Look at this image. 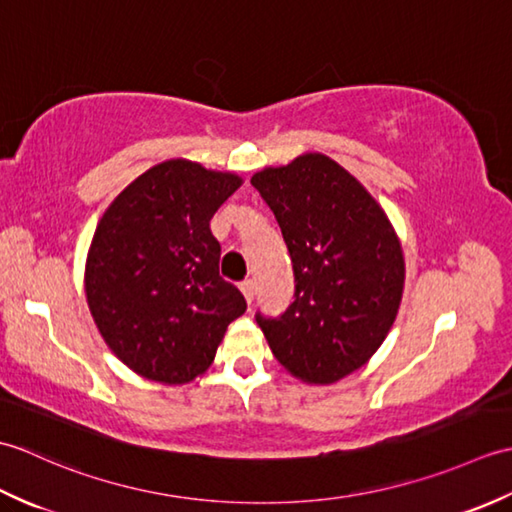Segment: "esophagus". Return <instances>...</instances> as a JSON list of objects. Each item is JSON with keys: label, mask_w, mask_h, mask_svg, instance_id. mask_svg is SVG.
Returning <instances> with one entry per match:
<instances>
[{"label": "esophagus", "mask_w": 512, "mask_h": 512, "mask_svg": "<svg viewBox=\"0 0 512 512\" xmlns=\"http://www.w3.org/2000/svg\"><path fill=\"white\" fill-rule=\"evenodd\" d=\"M239 290H242V295L246 297L248 303L253 301V297H255V284H253V279L242 281V284H239Z\"/></svg>", "instance_id": "obj_1"}]
</instances>
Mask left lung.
<instances>
[{"label": "left lung", "instance_id": "1", "mask_svg": "<svg viewBox=\"0 0 512 512\" xmlns=\"http://www.w3.org/2000/svg\"><path fill=\"white\" fill-rule=\"evenodd\" d=\"M250 184L275 213L295 270V301L255 319L277 361L310 385L363 367L383 345L405 288V257L380 204L339 162L303 154Z\"/></svg>", "mask_w": 512, "mask_h": 512}]
</instances>
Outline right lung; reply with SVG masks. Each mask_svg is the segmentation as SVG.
<instances>
[{"instance_id":"obj_1","label":"right lung","mask_w":512,"mask_h":512,"mask_svg":"<svg viewBox=\"0 0 512 512\" xmlns=\"http://www.w3.org/2000/svg\"><path fill=\"white\" fill-rule=\"evenodd\" d=\"M242 187L228 171L173 158L116 195L85 262V297L107 347L143 378L184 385L213 363L244 295L220 277L209 222Z\"/></svg>"}]
</instances>
